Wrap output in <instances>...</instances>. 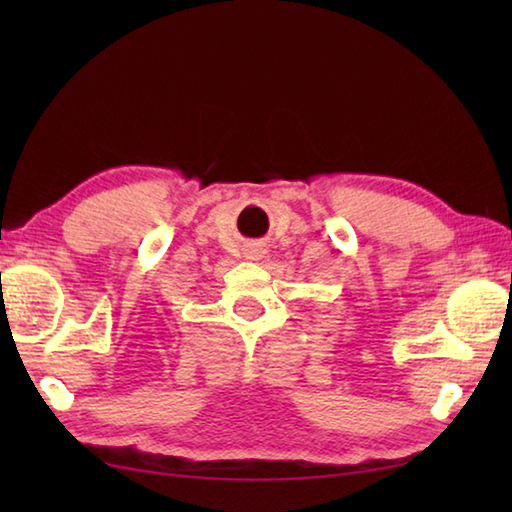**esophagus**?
Wrapping results in <instances>:
<instances>
[{
	"label": "esophagus",
	"instance_id": "34e87169",
	"mask_svg": "<svg viewBox=\"0 0 512 512\" xmlns=\"http://www.w3.org/2000/svg\"><path fill=\"white\" fill-rule=\"evenodd\" d=\"M264 255H266V244H262V242H250L244 246L246 259H253V262H257V259H262Z\"/></svg>",
	"mask_w": 512,
	"mask_h": 512
}]
</instances>
